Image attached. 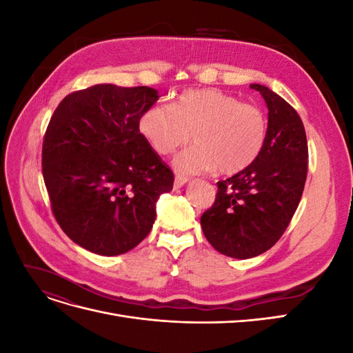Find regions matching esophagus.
I'll return each instance as SVG.
<instances>
[{"label": "esophagus", "instance_id": "34e87169", "mask_svg": "<svg viewBox=\"0 0 353 353\" xmlns=\"http://www.w3.org/2000/svg\"><path fill=\"white\" fill-rule=\"evenodd\" d=\"M187 178L185 176H175V181H174V187L175 188H181L185 183H187Z\"/></svg>", "mask_w": 353, "mask_h": 353}]
</instances>
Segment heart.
I'll list each match as a JSON object with an SVG mask.
<instances>
[{"instance_id": "b5f03b06", "label": "heart", "mask_w": 353, "mask_h": 353, "mask_svg": "<svg viewBox=\"0 0 353 353\" xmlns=\"http://www.w3.org/2000/svg\"><path fill=\"white\" fill-rule=\"evenodd\" d=\"M140 132L160 156L174 154L193 135L196 147L174 160L181 175L216 168L221 174L234 175L252 166L263 152L268 121L261 109L219 90H187L170 108L156 104L145 110Z\"/></svg>"}]
</instances>
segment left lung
Returning a JSON list of instances; mask_svg holds the SVG:
<instances>
[{
	"mask_svg": "<svg viewBox=\"0 0 353 353\" xmlns=\"http://www.w3.org/2000/svg\"><path fill=\"white\" fill-rule=\"evenodd\" d=\"M268 108V138L256 162L219 181L213 206L200 218L208 241L236 259L254 258L280 240L301 201L307 141L301 116L279 94L252 83Z\"/></svg>",
	"mask_w": 353,
	"mask_h": 353,
	"instance_id": "left-lung-1",
	"label": "left lung"
}]
</instances>
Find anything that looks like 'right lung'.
<instances>
[{
  "mask_svg": "<svg viewBox=\"0 0 353 353\" xmlns=\"http://www.w3.org/2000/svg\"><path fill=\"white\" fill-rule=\"evenodd\" d=\"M159 100L148 87L74 91L57 105L42 143V175L60 228L101 256L130 252L150 232L174 174L140 132Z\"/></svg>",
  "mask_w": 353,
  "mask_h": 353,
  "instance_id": "1",
  "label": "right lung"
}]
</instances>
